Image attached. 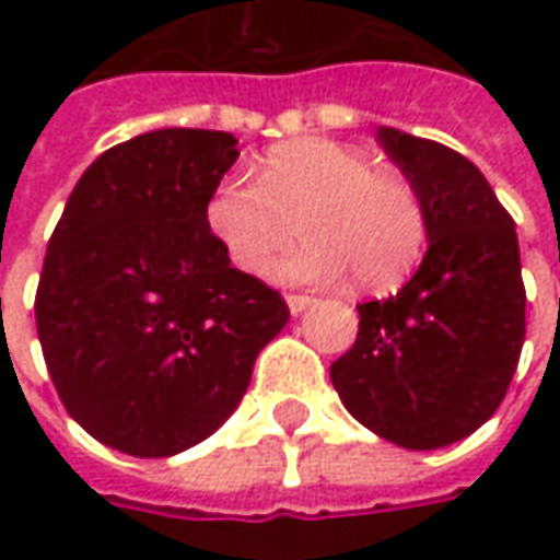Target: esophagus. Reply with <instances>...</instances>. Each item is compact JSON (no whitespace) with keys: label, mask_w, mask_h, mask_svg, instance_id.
I'll return each mask as SVG.
<instances>
[{"label":"esophagus","mask_w":560,"mask_h":560,"mask_svg":"<svg viewBox=\"0 0 560 560\" xmlns=\"http://www.w3.org/2000/svg\"><path fill=\"white\" fill-rule=\"evenodd\" d=\"M287 305H290L292 317H299V314L305 312L308 305H314L312 295H287Z\"/></svg>","instance_id":"34e87169"}]
</instances>
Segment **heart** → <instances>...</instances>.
I'll use <instances>...</instances> for the list:
<instances>
[{
    "label": "heart",
    "mask_w": 560,
    "mask_h": 560,
    "mask_svg": "<svg viewBox=\"0 0 560 560\" xmlns=\"http://www.w3.org/2000/svg\"><path fill=\"white\" fill-rule=\"evenodd\" d=\"M295 224L305 240L270 268L280 283H336L352 270L361 290H393L427 248L418 189L342 142H280L258 180L226 177L205 205L208 233L243 273L268 268Z\"/></svg>",
    "instance_id": "obj_1"
}]
</instances>
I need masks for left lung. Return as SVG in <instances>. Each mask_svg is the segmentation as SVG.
Returning a JSON list of instances; mask_svg holds the SVG:
<instances>
[{"mask_svg": "<svg viewBox=\"0 0 560 560\" xmlns=\"http://www.w3.org/2000/svg\"><path fill=\"white\" fill-rule=\"evenodd\" d=\"M418 189L427 255L389 299L358 305L355 346L330 364L346 411L380 440L430 452L495 415L527 334L517 230L462 152L380 127Z\"/></svg>", "mask_w": 560, "mask_h": 560, "instance_id": "left-lung-1", "label": "left lung"}]
</instances>
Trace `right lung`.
Masks as SVG:
<instances>
[{
    "label": "right lung",
    "mask_w": 560,
    "mask_h": 560,
    "mask_svg": "<svg viewBox=\"0 0 560 560\" xmlns=\"http://www.w3.org/2000/svg\"><path fill=\"white\" fill-rule=\"evenodd\" d=\"M233 133L162 127L83 171L36 290V334L68 415L133 458L208 440L243 401L287 302L230 265L205 205Z\"/></svg>",
    "instance_id": "right-lung-1"
}]
</instances>
